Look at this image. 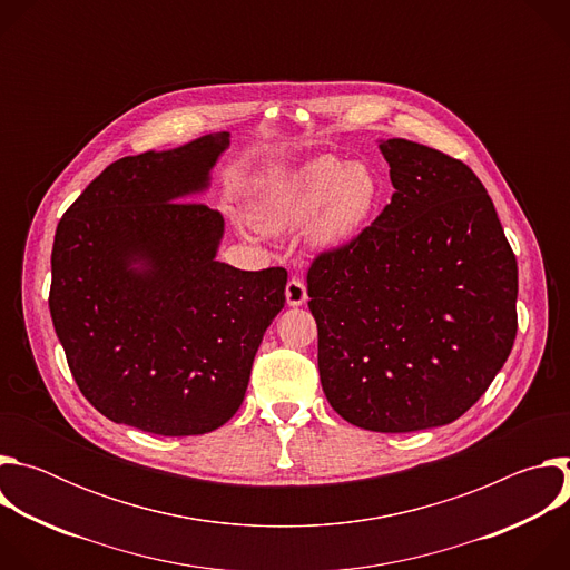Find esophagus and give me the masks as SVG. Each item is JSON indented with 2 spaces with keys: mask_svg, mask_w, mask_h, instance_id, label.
<instances>
[{
  "mask_svg": "<svg viewBox=\"0 0 570 570\" xmlns=\"http://www.w3.org/2000/svg\"><path fill=\"white\" fill-rule=\"evenodd\" d=\"M306 299H308V295H306L304 282L295 279V277L288 279V284H286V304L288 306H302Z\"/></svg>",
  "mask_w": 570,
  "mask_h": 570,
  "instance_id": "esophagus-1",
  "label": "esophagus"
}]
</instances>
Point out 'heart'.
<instances>
[{"mask_svg": "<svg viewBox=\"0 0 570 570\" xmlns=\"http://www.w3.org/2000/svg\"><path fill=\"white\" fill-rule=\"evenodd\" d=\"M379 200L381 183L372 167L363 161L347 165L334 155H322L268 189L250 216L268 234L291 232L313 219L311 246L338 250L367 227Z\"/></svg>", "mask_w": 570, "mask_h": 570, "instance_id": "heart-1", "label": "heart"}]
</instances>
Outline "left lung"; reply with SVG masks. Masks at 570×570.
<instances>
[{"mask_svg": "<svg viewBox=\"0 0 570 570\" xmlns=\"http://www.w3.org/2000/svg\"><path fill=\"white\" fill-rule=\"evenodd\" d=\"M390 205L308 268L320 383L332 409L376 433L455 422L517 338V257L494 203L460 159L381 139Z\"/></svg>", "mask_w": 570, "mask_h": 570, "instance_id": "obj_1", "label": "left lung"}]
</instances>
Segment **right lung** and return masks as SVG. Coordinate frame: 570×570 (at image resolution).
Returning a JSON list of instances; mask_svg holds the SVG:
<instances>
[{
    "label": "right lung",
    "instance_id": "obj_1",
    "mask_svg": "<svg viewBox=\"0 0 570 570\" xmlns=\"http://www.w3.org/2000/svg\"><path fill=\"white\" fill-rule=\"evenodd\" d=\"M229 132L121 157L58 223L49 311L76 385L117 424L203 435L234 417L286 271L216 259L209 189Z\"/></svg>",
    "mask_w": 570,
    "mask_h": 570
}]
</instances>
